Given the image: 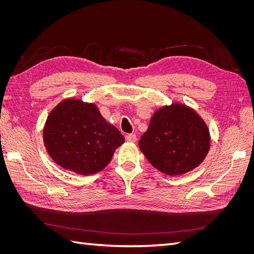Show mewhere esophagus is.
Segmentation results:
<instances>
[{"instance_id":"obj_1","label":"esophagus","mask_w":254,"mask_h":254,"mask_svg":"<svg viewBox=\"0 0 254 254\" xmlns=\"http://www.w3.org/2000/svg\"><path fill=\"white\" fill-rule=\"evenodd\" d=\"M126 141L130 143H134L136 141V135L134 133H129L126 135Z\"/></svg>"}]
</instances>
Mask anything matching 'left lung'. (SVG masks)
<instances>
[{
	"instance_id": "1",
	"label": "left lung",
	"mask_w": 254,
	"mask_h": 254,
	"mask_svg": "<svg viewBox=\"0 0 254 254\" xmlns=\"http://www.w3.org/2000/svg\"><path fill=\"white\" fill-rule=\"evenodd\" d=\"M210 142L209 128L199 114L186 105L172 104L153 113L139 146L153 167L178 176L202 162Z\"/></svg>"
}]
</instances>
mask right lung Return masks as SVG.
Listing matches in <instances>:
<instances>
[{
    "mask_svg": "<svg viewBox=\"0 0 254 254\" xmlns=\"http://www.w3.org/2000/svg\"><path fill=\"white\" fill-rule=\"evenodd\" d=\"M43 142L54 162L88 176L109 164L125 137L103 118L96 105L67 98L50 112Z\"/></svg>",
    "mask_w": 254,
    "mask_h": 254,
    "instance_id": "1",
    "label": "right lung"
}]
</instances>
